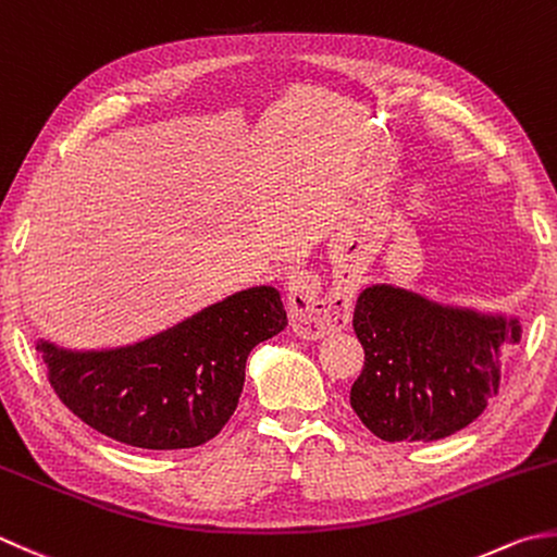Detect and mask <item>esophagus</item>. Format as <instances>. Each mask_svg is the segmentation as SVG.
Returning <instances> with one entry per match:
<instances>
[{
  "instance_id": "34e87169",
  "label": "esophagus",
  "mask_w": 557,
  "mask_h": 557,
  "mask_svg": "<svg viewBox=\"0 0 557 557\" xmlns=\"http://www.w3.org/2000/svg\"><path fill=\"white\" fill-rule=\"evenodd\" d=\"M287 304L294 333L307 337V341H321V337L341 333L350 323V294L333 292L323 297L319 275L307 270L289 280Z\"/></svg>"
}]
</instances>
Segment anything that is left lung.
I'll return each mask as SVG.
<instances>
[{"label":"left lung","mask_w":557,"mask_h":557,"mask_svg":"<svg viewBox=\"0 0 557 557\" xmlns=\"http://www.w3.org/2000/svg\"><path fill=\"white\" fill-rule=\"evenodd\" d=\"M364 367L350 406L384 442H434L463 430L497 394L519 319L442 307L422 294L372 285L357 297Z\"/></svg>","instance_id":"8db88e82"}]
</instances>
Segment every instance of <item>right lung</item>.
Returning <instances> with one entry per match:
<instances>
[{
    "label": "right lung",
    "instance_id": "1",
    "mask_svg": "<svg viewBox=\"0 0 557 557\" xmlns=\"http://www.w3.org/2000/svg\"><path fill=\"white\" fill-rule=\"evenodd\" d=\"M275 287H250L147 341L101 352H72L40 341L48 381L76 418L139 449H190L234 416L246 359L285 331Z\"/></svg>",
    "mask_w": 557,
    "mask_h": 557
}]
</instances>
